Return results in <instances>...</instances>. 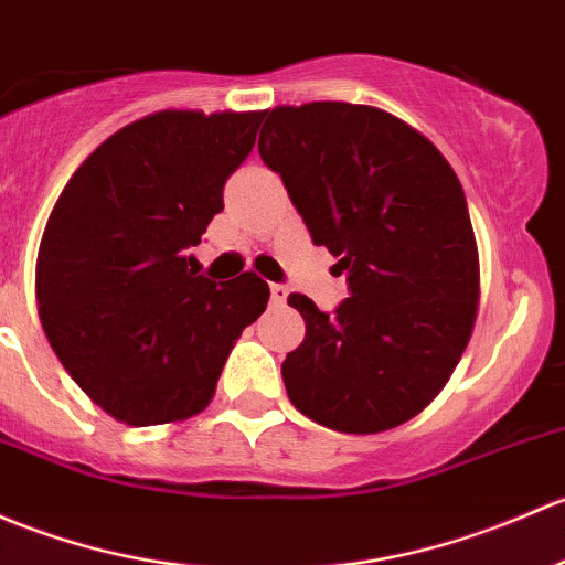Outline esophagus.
Returning <instances> with one entry per match:
<instances>
[{
	"instance_id": "obj_1",
	"label": "esophagus",
	"mask_w": 565,
	"mask_h": 565,
	"mask_svg": "<svg viewBox=\"0 0 565 565\" xmlns=\"http://www.w3.org/2000/svg\"><path fill=\"white\" fill-rule=\"evenodd\" d=\"M287 295H289V289L284 287V284H270V300L276 302V306H284Z\"/></svg>"
}]
</instances>
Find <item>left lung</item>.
<instances>
[{"label":"left lung","mask_w":565,"mask_h":565,"mask_svg":"<svg viewBox=\"0 0 565 565\" xmlns=\"http://www.w3.org/2000/svg\"><path fill=\"white\" fill-rule=\"evenodd\" d=\"M265 113L259 157L352 292L335 313L289 295L306 319L281 365L289 401L338 433L408 423L449 382L477 319L479 252L460 181L425 135L371 105Z\"/></svg>","instance_id":"8db88e82"}]
</instances>
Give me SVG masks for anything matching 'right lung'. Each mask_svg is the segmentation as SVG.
Masks as SVG:
<instances>
[{"label":"right lung","mask_w":565,"mask_h":565,"mask_svg":"<svg viewBox=\"0 0 565 565\" xmlns=\"http://www.w3.org/2000/svg\"><path fill=\"white\" fill-rule=\"evenodd\" d=\"M263 110H159L110 135L53 205L38 311L75 384L118 423L189 419L211 403L243 328L265 311L257 273L216 284L189 246L224 207Z\"/></svg>","instance_id":"1"}]
</instances>
